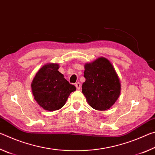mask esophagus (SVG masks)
<instances>
[{
	"label": "esophagus",
	"instance_id": "obj_1",
	"mask_svg": "<svg viewBox=\"0 0 155 155\" xmlns=\"http://www.w3.org/2000/svg\"><path fill=\"white\" fill-rule=\"evenodd\" d=\"M75 86H76V87H77V90H80V89H81V83L79 82L76 83Z\"/></svg>",
	"mask_w": 155,
	"mask_h": 155
}]
</instances>
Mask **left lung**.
<instances>
[{
  "label": "left lung",
  "instance_id": "left-lung-1",
  "mask_svg": "<svg viewBox=\"0 0 155 155\" xmlns=\"http://www.w3.org/2000/svg\"><path fill=\"white\" fill-rule=\"evenodd\" d=\"M82 91L87 103L98 111L109 109L118 98L120 82L116 72L108 59L100 57L85 65Z\"/></svg>",
  "mask_w": 155,
  "mask_h": 155
}]
</instances>
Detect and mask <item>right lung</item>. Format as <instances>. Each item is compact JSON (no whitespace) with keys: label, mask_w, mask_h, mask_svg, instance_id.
Here are the masks:
<instances>
[{"label":"right lung","mask_w":155,"mask_h":155,"mask_svg":"<svg viewBox=\"0 0 155 155\" xmlns=\"http://www.w3.org/2000/svg\"><path fill=\"white\" fill-rule=\"evenodd\" d=\"M59 64H48L41 68L33 78L31 87L39 105L47 111L61 109L70 93L76 90L58 71Z\"/></svg>","instance_id":"add662e5"}]
</instances>
